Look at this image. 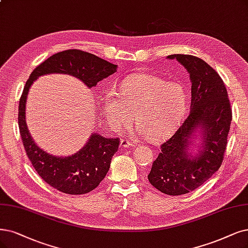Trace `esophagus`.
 <instances>
[{
  "instance_id": "obj_1",
  "label": "esophagus",
  "mask_w": 248,
  "mask_h": 248,
  "mask_svg": "<svg viewBox=\"0 0 248 248\" xmlns=\"http://www.w3.org/2000/svg\"><path fill=\"white\" fill-rule=\"evenodd\" d=\"M132 146H134V144L131 142V141H129V140H122L121 141V147L122 148H124V149H126V148H131Z\"/></svg>"
}]
</instances>
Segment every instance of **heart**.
Here are the masks:
<instances>
[{"instance_id":"1","label":"heart","mask_w":248,"mask_h":248,"mask_svg":"<svg viewBox=\"0 0 248 248\" xmlns=\"http://www.w3.org/2000/svg\"><path fill=\"white\" fill-rule=\"evenodd\" d=\"M187 92L180 82H168L151 75H133L121 84V93L109 91L104 98V110L113 129L133 122L151 142L170 135L184 116Z\"/></svg>"}]
</instances>
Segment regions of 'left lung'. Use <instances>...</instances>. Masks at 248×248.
<instances>
[{
  "label": "left lung",
  "mask_w": 248,
  "mask_h": 248,
  "mask_svg": "<svg viewBox=\"0 0 248 248\" xmlns=\"http://www.w3.org/2000/svg\"><path fill=\"white\" fill-rule=\"evenodd\" d=\"M168 59H177L189 72L190 112L175 135L160 146L148 180L162 193L176 196L197 189L221 167L232 110L223 79L204 60L182 54ZM197 135L200 151L192 155L188 150Z\"/></svg>",
  "instance_id": "8db88e82"
}]
</instances>
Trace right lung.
Returning <instances> with one entry per match:
<instances>
[{
    "instance_id": "obj_1",
    "label": "right lung",
    "mask_w": 248,
    "mask_h": 248,
    "mask_svg": "<svg viewBox=\"0 0 248 248\" xmlns=\"http://www.w3.org/2000/svg\"><path fill=\"white\" fill-rule=\"evenodd\" d=\"M117 65L94 54L77 49L62 51L45 60L27 79L19 101L18 124L20 136L32 167L51 187L71 195L86 194L99 186L109 170L113 155L121 141L92 134L86 145L69 156H55L36 145L27 129L26 100L30 88L41 76L64 73L78 78L90 89L116 71Z\"/></svg>"
}]
</instances>
